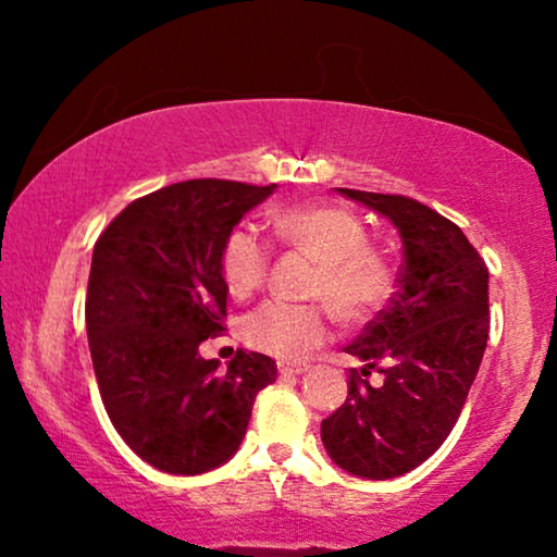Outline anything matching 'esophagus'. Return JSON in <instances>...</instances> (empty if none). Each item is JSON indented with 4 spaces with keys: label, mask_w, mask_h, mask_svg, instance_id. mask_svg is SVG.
I'll list each match as a JSON object with an SVG mask.
<instances>
[{
    "label": "esophagus",
    "mask_w": 557,
    "mask_h": 557,
    "mask_svg": "<svg viewBox=\"0 0 557 557\" xmlns=\"http://www.w3.org/2000/svg\"><path fill=\"white\" fill-rule=\"evenodd\" d=\"M278 375H301L307 370V364H294V362H278Z\"/></svg>",
    "instance_id": "1"
}]
</instances>
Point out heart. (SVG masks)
<instances>
[{"instance_id":"obj_1","label":"heart","mask_w":557,"mask_h":557,"mask_svg":"<svg viewBox=\"0 0 557 557\" xmlns=\"http://www.w3.org/2000/svg\"><path fill=\"white\" fill-rule=\"evenodd\" d=\"M273 231L288 246L317 258L309 294L326 299L349 324L368 322L395 288V269L383 250L368 246L362 220L334 205H294L273 215ZM271 269V248L253 227L238 225L220 248V276L233 299L261 292ZM332 334L324 301H265L240 322V337L256 352L301 360Z\"/></svg>"}]
</instances>
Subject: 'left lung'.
Returning a JSON list of instances; mask_svg holds the SVG:
<instances>
[{"label": "left lung", "mask_w": 557, "mask_h": 557, "mask_svg": "<svg viewBox=\"0 0 557 557\" xmlns=\"http://www.w3.org/2000/svg\"><path fill=\"white\" fill-rule=\"evenodd\" d=\"M339 193L398 227V292L345 352L347 400L322 421L332 461L364 479L408 474L444 444L490 337V271L461 227L406 195ZM384 375L380 386L367 377Z\"/></svg>", "instance_id": "left-lung-1"}]
</instances>
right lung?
Returning <instances> with one entry per match:
<instances>
[{"mask_svg": "<svg viewBox=\"0 0 557 557\" xmlns=\"http://www.w3.org/2000/svg\"><path fill=\"white\" fill-rule=\"evenodd\" d=\"M276 185L187 180L126 205L98 235L86 326L113 429L166 474H205L238 451L276 362L238 349L225 372L200 357L225 332L220 248Z\"/></svg>", "mask_w": 557, "mask_h": 557, "instance_id": "1", "label": "right lung"}]
</instances>
